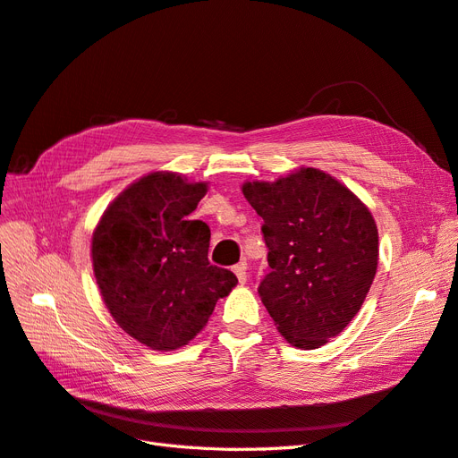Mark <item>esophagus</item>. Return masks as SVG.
Instances as JSON below:
<instances>
[{"instance_id":"esophagus-1","label":"esophagus","mask_w":458,"mask_h":458,"mask_svg":"<svg viewBox=\"0 0 458 458\" xmlns=\"http://www.w3.org/2000/svg\"><path fill=\"white\" fill-rule=\"evenodd\" d=\"M233 273L237 275V279L241 283H246V261H239L237 266H233Z\"/></svg>"}]
</instances>
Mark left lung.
Segmentation results:
<instances>
[{
	"mask_svg": "<svg viewBox=\"0 0 458 458\" xmlns=\"http://www.w3.org/2000/svg\"><path fill=\"white\" fill-rule=\"evenodd\" d=\"M263 217L269 273L258 294L276 330L296 348L338 336L361 310L378 266V229L369 208L335 177L300 168L273 183L246 182Z\"/></svg>",
	"mask_w": 458,
	"mask_h": 458,
	"instance_id": "left-lung-1",
	"label": "left lung"
}]
</instances>
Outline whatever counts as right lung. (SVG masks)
Segmentation results:
<instances>
[{
    "label": "right lung",
    "instance_id": "add662e5",
    "mask_svg": "<svg viewBox=\"0 0 458 458\" xmlns=\"http://www.w3.org/2000/svg\"><path fill=\"white\" fill-rule=\"evenodd\" d=\"M206 191V183L152 172L120 192L93 231V273L105 306L150 350L189 344L237 284L229 269L208 261L210 227L189 217Z\"/></svg>",
    "mask_w": 458,
    "mask_h": 458
}]
</instances>
